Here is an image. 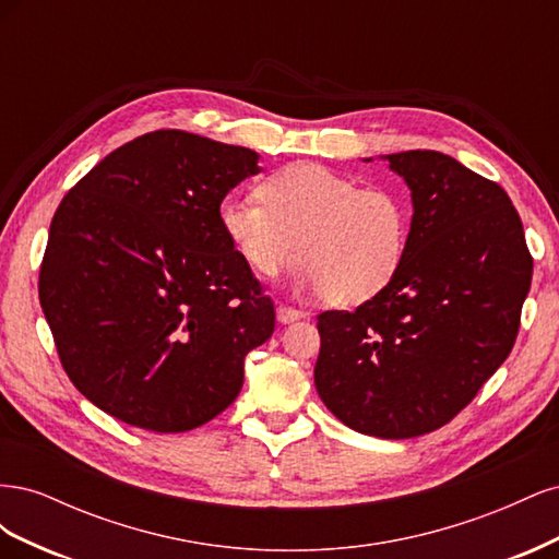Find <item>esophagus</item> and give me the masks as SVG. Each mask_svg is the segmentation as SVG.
I'll list each match as a JSON object with an SVG mask.
<instances>
[{"instance_id":"esophagus-1","label":"esophagus","mask_w":559,"mask_h":559,"mask_svg":"<svg viewBox=\"0 0 559 559\" xmlns=\"http://www.w3.org/2000/svg\"><path fill=\"white\" fill-rule=\"evenodd\" d=\"M302 317H306V312H300V310H296L292 306H280L277 308V319L282 321V324H292V321H298Z\"/></svg>"}]
</instances>
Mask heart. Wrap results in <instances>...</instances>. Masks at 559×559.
Here are the masks:
<instances>
[{
	"instance_id": "obj_1",
	"label": "heart",
	"mask_w": 559,
	"mask_h": 559,
	"mask_svg": "<svg viewBox=\"0 0 559 559\" xmlns=\"http://www.w3.org/2000/svg\"><path fill=\"white\" fill-rule=\"evenodd\" d=\"M253 200H226L218 224L233 251L259 277H275L296 257L298 284L349 308L380 296L399 275L411 210L386 186H359L317 163L267 175Z\"/></svg>"
}]
</instances>
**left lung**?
<instances>
[{
    "instance_id": "left-lung-1",
    "label": "left lung",
    "mask_w": 559,
    "mask_h": 559,
    "mask_svg": "<svg viewBox=\"0 0 559 559\" xmlns=\"http://www.w3.org/2000/svg\"><path fill=\"white\" fill-rule=\"evenodd\" d=\"M386 160L413 195L408 249L380 296L317 317L314 384L343 425L399 441L448 425L509 357L534 259L497 181L441 151Z\"/></svg>"
}]
</instances>
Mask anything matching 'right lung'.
I'll return each mask as SVG.
<instances>
[{
  "instance_id": "1",
  "label": "right lung",
  "mask_w": 559,
  "mask_h": 559,
  "mask_svg": "<svg viewBox=\"0 0 559 559\" xmlns=\"http://www.w3.org/2000/svg\"><path fill=\"white\" fill-rule=\"evenodd\" d=\"M259 154L156 130L99 160L56 210L39 300L58 357L99 411L158 433L224 413L275 306L218 224Z\"/></svg>"
}]
</instances>
